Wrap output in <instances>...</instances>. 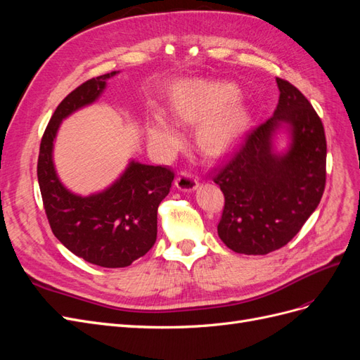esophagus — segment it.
I'll return each mask as SVG.
<instances>
[{"label":"esophagus","mask_w":360,"mask_h":360,"mask_svg":"<svg viewBox=\"0 0 360 360\" xmlns=\"http://www.w3.org/2000/svg\"><path fill=\"white\" fill-rule=\"evenodd\" d=\"M176 186L179 191L192 192L198 188V179L191 172H181L176 179Z\"/></svg>","instance_id":"esophagus-1"}]
</instances>
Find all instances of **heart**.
I'll return each instance as SVG.
<instances>
[{
  "label": "heart",
  "mask_w": 360,
  "mask_h": 360,
  "mask_svg": "<svg viewBox=\"0 0 360 360\" xmlns=\"http://www.w3.org/2000/svg\"><path fill=\"white\" fill-rule=\"evenodd\" d=\"M234 96L236 89L228 84L198 82L188 86L176 102V111L180 118L186 122L202 120L197 141L205 153H222L240 134L242 108L237 103L225 105ZM148 141L160 151H171L177 147L180 135L165 117L155 114L148 124Z\"/></svg>",
  "instance_id": "obj_1"
}]
</instances>
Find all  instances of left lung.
<instances>
[{
  "mask_svg": "<svg viewBox=\"0 0 360 360\" xmlns=\"http://www.w3.org/2000/svg\"><path fill=\"white\" fill-rule=\"evenodd\" d=\"M279 102L249 132L214 183L225 197L217 225L237 254L266 255L285 246L317 209L326 184V136L320 117L296 86L276 78ZM285 149L277 148L280 135Z\"/></svg>",
  "mask_w": 360,
  "mask_h": 360,
  "instance_id": "1",
  "label": "left lung"
}]
</instances>
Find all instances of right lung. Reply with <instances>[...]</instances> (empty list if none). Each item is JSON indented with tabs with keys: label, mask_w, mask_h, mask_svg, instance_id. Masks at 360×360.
Here are the masks:
<instances>
[{
	"label": "right lung",
	"mask_w": 360,
	"mask_h": 360,
	"mask_svg": "<svg viewBox=\"0 0 360 360\" xmlns=\"http://www.w3.org/2000/svg\"><path fill=\"white\" fill-rule=\"evenodd\" d=\"M97 76L73 90L51 117L43 134L37 179L52 233L76 257L101 267H126L146 255L158 236V207L169 193L174 174L130 159L110 186L90 195L64 186L53 163L60 124L76 111L101 99L108 79Z\"/></svg>",
	"instance_id": "add662e5"
}]
</instances>
